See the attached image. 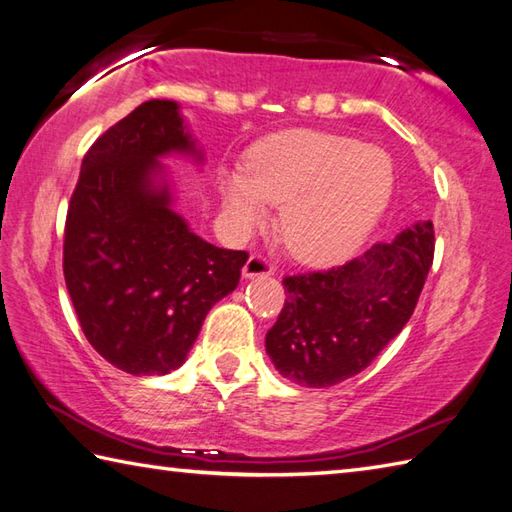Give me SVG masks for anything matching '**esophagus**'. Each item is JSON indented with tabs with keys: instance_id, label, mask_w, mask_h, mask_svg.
Instances as JSON below:
<instances>
[{
	"instance_id": "obj_1",
	"label": "esophagus",
	"mask_w": 512,
	"mask_h": 512,
	"mask_svg": "<svg viewBox=\"0 0 512 512\" xmlns=\"http://www.w3.org/2000/svg\"><path fill=\"white\" fill-rule=\"evenodd\" d=\"M271 274H274V267L263 256H249L243 267V278H263Z\"/></svg>"
}]
</instances>
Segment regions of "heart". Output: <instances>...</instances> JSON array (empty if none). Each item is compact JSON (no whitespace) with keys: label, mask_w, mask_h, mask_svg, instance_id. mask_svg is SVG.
<instances>
[{"label":"heart","mask_w":512,"mask_h":512,"mask_svg":"<svg viewBox=\"0 0 512 512\" xmlns=\"http://www.w3.org/2000/svg\"><path fill=\"white\" fill-rule=\"evenodd\" d=\"M218 192L236 229L283 205L280 234L302 263L351 256L378 225L393 194V163L340 134L296 130L260 143L247 168H221Z\"/></svg>","instance_id":"1"}]
</instances>
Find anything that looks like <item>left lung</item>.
Here are the masks:
<instances>
[{"mask_svg":"<svg viewBox=\"0 0 512 512\" xmlns=\"http://www.w3.org/2000/svg\"><path fill=\"white\" fill-rule=\"evenodd\" d=\"M433 249V223L417 221L347 265L287 276L285 307L265 338L276 371L325 389L367 369L409 322Z\"/></svg>","mask_w":512,"mask_h":512,"instance_id":"1","label":"left lung"}]
</instances>
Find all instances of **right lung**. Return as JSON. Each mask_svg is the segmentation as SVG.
I'll return each instance as SVG.
<instances>
[{"label":"right lung","mask_w":512,"mask_h":512,"mask_svg":"<svg viewBox=\"0 0 512 512\" xmlns=\"http://www.w3.org/2000/svg\"><path fill=\"white\" fill-rule=\"evenodd\" d=\"M172 156L205 163L179 103L145 101L92 143L68 207L64 276L79 325L130 375L179 369L247 263L176 212V183L161 163Z\"/></svg>","instance_id":"obj_1"}]
</instances>
